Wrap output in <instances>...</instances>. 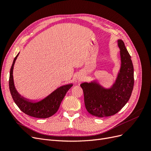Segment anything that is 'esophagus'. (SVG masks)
Wrapping results in <instances>:
<instances>
[{
	"label": "esophagus",
	"mask_w": 151,
	"mask_h": 151,
	"mask_svg": "<svg viewBox=\"0 0 151 151\" xmlns=\"http://www.w3.org/2000/svg\"><path fill=\"white\" fill-rule=\"evenodd\" d=\"M82 79H83V77H82V76H81V77H79V78H78V80H79V81H82Z\"/></svg>",
	"instance_id": "esophagus-1"
}]
</instances>
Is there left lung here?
<instances>
[{"mask_svg": "<svg viewBox=\"0 0 151 151\" xmlns=\"http://www.w3.org/2000/svg\"><path fill=\"white\" fill-rule=\"evenodd\" d=\"M121 67L115 83L105 89L96 81L81 84L86 108L91 115L106 117L115 115L129 101L134 84V66L131 57L122 40H118Z\"/></svg>", "mask_w": 151, "mask_h": 151, "instance_id": "1", "label": "left lung"}]
</instances>
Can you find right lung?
Masks as SVG:
<instances>
[{
	"instance_id": "right-lung-1",
	"label": "right lung",
	"mask_w": 151,
	"mask_h": 151,
	"mask_svg": "<svg viewBox=\"0 0 151 151\" xmlns=\"http://www.w3.org/2000/svg\"><path fill=\"white\" fill-rule=\"evenodd\" d=\"M19 53L14 59L11 68L9 81L10 92L14 101L22 112L29 116L38 118H47L50 117L58 111L63 98L73 84H70L62 86L55 90L45 98L37 102L31 101L26 99L17 93L13 80L14 65L17 57L19 55Z\"/></svg>"
}]
</instances>
